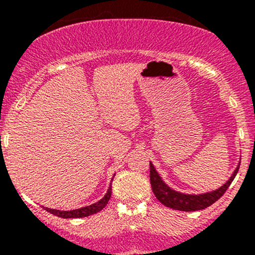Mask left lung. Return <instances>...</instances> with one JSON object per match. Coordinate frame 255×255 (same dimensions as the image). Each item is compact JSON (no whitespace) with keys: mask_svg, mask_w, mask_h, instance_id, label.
<instances>
[{"mask_svg":"<svg viewBox=\"0 0 255 255\" xmlns=\"http://www.w3.org/2000/svg\"><path fill=\"white\" fill-rule=\"evenodd\" d=\"M150 165V185L151 190H153L154 195H155L156 199L166 207H170L173 210H179V211H185V212H190V211H199L204 210L208 206H211L212 204H215L221 196L226 192V190L230 187L231 182L233 181L236 175L238 173L239 164L235 171H233L232 176L228 179V181L226 184H223V186H221L220 189L215 190V191L206 192V194H200V195H187L182 194V192H177L175 190L170 189L165 182L161 180V177L159 176V174L156 173L155 168L151 163H149Z\"/></svg>","mask_w":255,"mask_h":255,"instance_id":"1","label":"left lung"}]
</instances>
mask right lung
Wrapping results in <instances>:
<instances>
[{
  "mask_svg": "<svg viewBox=\"0 0 255 255\" xmlns=\"http://www.w3.org/2000/svg\"><path fill=\"white\" fill-rule=\"evenodd\" d=\"M111 185H110L109 190H107V194L105 195V196L102 197L99 202L90 205V206H85V207L78 208V210H71V211L53 210V208H48V207H44V210H47L48 212L51 213V215H55V216H58V217H61V218H81V217H87V216L95 215V213L100 212L102 208L106 206L107 202H109L110 197H111V194H112Z\"/></svg>",
  "mask_w": 255,
  "mask_h": 255,
  "instance_id": "add662e5",
  "label": "right lung"
}]
</instances>
